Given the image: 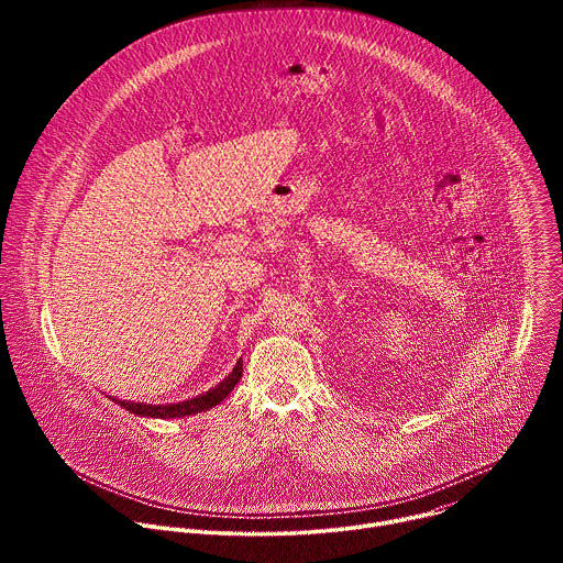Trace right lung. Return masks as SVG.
Masks as SVG:
<instances>
[{
	"label": "right lung",
	"instance_id": "obj_1",
	"mask_svg": "<svg viewBox=\"0 0 563 563\" xmlns=\"http://www.w3.org/2000/svg\"><path fill=\"white\" fill-rule=\"evenodd\" d=\"M240 376H243V361H238V365L233 367V372L211 391L183 400V404H167V406H146V404H129V400H118L113 398L115 404H120L124 410L137 415V417H157V419H174V417H187V415H196V412H205L213 406H218L222 398H227V394L238 385Z\"/></svg>",
	"mask_w": 563,
	"mask_h": 563
}]
</instances>
